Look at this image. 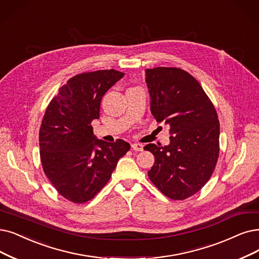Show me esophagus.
<instances>
[{
    "label": "esophagus",
    "instance_id": "esophagus-1",
    "mask_svg": "<svg viewBox=\"0 0 259 259\" xmlns=\"http://www.w3.org/2000/svg\"><path fill=\"white\" fill-rule=\"evenodd\" d=\"M132 149L134 151H142L143 150V144H141V143H133L132 144Z\"/></svg>",
    "mask_w": 259,
    "mask_h": 259
}]
</instances>
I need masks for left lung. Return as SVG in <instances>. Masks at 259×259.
<instances>
[{
  "instance_id": "1",
  "label": "left lung",
  "mask_w": 259,
  "mask_h": 259,
  "mask_svg": "<svg viewBox=\"0 0 259 259\" xmlns=\"http://www.w3.org/2000/svg\"><path fill=\"white\" fill-rule=\"evenodd\" d=\"M150 108L170 126V143H149L155 162L148 175L168 198L185 200L208 182L219 156L220 124L200 82L179 68L146 69Z\"/></svg>"
}]
</instances>
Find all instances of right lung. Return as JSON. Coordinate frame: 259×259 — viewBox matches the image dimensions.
<instances>
[{"instance_id": "add662e5", "label": "right lung", "mask_w": 259, "mask_h": 259, "mask_svg": "<svg viewBox=\"0 0 259 259\" xmlns=\"http://www.w3.org/2000/svg\"><path fill=\"white\" fill-rule=\"evenodd\" d=\"M124 73L99 70L71 77L50 102L39 132L44 171L60 195L85 203L107 184L130 143L100 140L91 122L100 118L101 100Z\"/></svg>"}]
</instances>
